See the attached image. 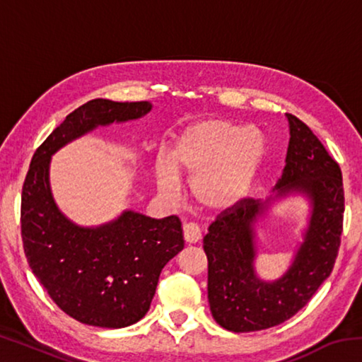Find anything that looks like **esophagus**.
Instances as JSON below:
<instances>
[{
	"label": "esophagus",
	"instance_id": "obj_1",
	"mask_svg": "<svg viewBox=\"0 0 362 362\" xmlns=\"http://www.w3.org/2000/svg\"><path fill=\"white\" fill-rule=\"evenodd\" d=\"M183 238L188 244H196L201 240V230L196 223H185L183 225Z\"/></svg>",
	"mask_w": 362,
	"mask_h": 362
}]
</instances>
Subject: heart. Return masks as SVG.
<instances>
[{
	"label": "heart",
	"mask_w": 362,
	"mask_h": 362,
	"mask_svg": "<svg viewBox=\"0 0 362 362\" xmlns=\"http://www.w3.org/2000/svg\"><path fill=\"white\" fill-rule=\"evenodd\" d=\"M263 158V140L252 127L225 119L193 122L180 132L169 159H158L156 185L166 198L179 194V176L192 179V196L201 207L226 211L249 194Z\"/></svg>",
	"instance_id": "heart-1"
}]
</instances>
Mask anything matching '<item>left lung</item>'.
Wrapping results in <instances>:
<instances>
[{
	"mask_svg": "<svg viewBox=\"0 0 362 362\" xmlns=\"http://www.w3.org/2000/svg\"><path fill=\"white\" fill-rule=\"evenodd\" d=\"M286 116L291 139L273 194L267 201L244 198L220 214L204 236L211 313L231 332H254L289 320L329 278L339 254L345 211L341 170L305 122ZM297 192L310 203L304 243L283 277L263 281L255 269V223L274 200Z\"/></svg>",
	"mask_w": 362,
	"mask_h": 362,
	"instance_id": "8db88e82",
	"label": "left lung"
}]
</instances>
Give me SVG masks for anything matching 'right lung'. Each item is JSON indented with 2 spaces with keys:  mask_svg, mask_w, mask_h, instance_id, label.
Masks as SVG:
<instances>
[{
  "mask_svg": "<svg viewBox=\"0 0 362 362\" xmlns=\"http://www.w3.org/2000/svg\"><path fill=\"white\" fill-rule=\"evenodd\" d=\"M150 102L94 99L66 116L35 151L22 188L21 228L28 265L66 315L83 324L119 329L150 310L164 265L183 249L179 217L124 211L100 226H79L54 201L51 156L71 140L112 122L139 119Z\"/></svg>",
  "mask_w": 362,
  "mask_h": 362,
  "instance_id": "1",
  "label": "right lung"
}]
</instances>
